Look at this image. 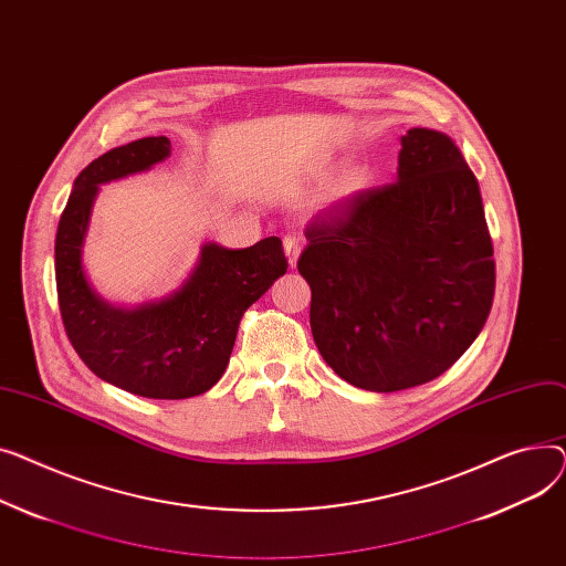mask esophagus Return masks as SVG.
<instances>
[{
	"label": "esophagus",
	"instance_id": "34e87169",
	"mask_svg": "<svg viewBox=\"0 0 566 566\" xmlns=\"http://www.w3.org/2000/svg\"><path fill=\"white\" fill-rule=\"evenodd\" d=\"M283 249H285L290 268H294L298 253H302V240H298L296 235H285V238H283Z\"/></svg>",
	"mask_w": 566,
	"mask_h": 566
}]
</instances>
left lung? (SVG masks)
<instances>
[{
    "instance_id": "obj_1",
    "label": "left lung",
    "mask_w": 566,
    "mask_h": 566,
    "mask_svg": "<svg viewBox=\"0 0 566 566\" xmlns=\"http://www.w3.org/2000/svg\"><path fill=\"white\" fill-rule=\"evenodd\" d=\"M322 358L356 388L392 392L443 375L489 317L493 244L480 185L443 132L411 127L397 180L354 193L306 228Z\"/></svg>"
}]
</instances>
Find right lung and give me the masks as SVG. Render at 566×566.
<instances>
[{
  "label": "right lung",
  "mask_w": 566,
  "mask_h": 566,
  "mask_svg": "<svg viewBox=\"0 0 566 566\" xmlns=\"http://www.w3.org/2000/svg\"><path fill=\"white\" fill-rule=\"evenodd\" d=\"M169 155V139L146 137L93 159L75 178L54 242L59 308L75 352L103 381L150 400H187L210 390L226 373L244 311L287 272L279 238L249 249L208 242L174 294L135 308L105 302L82 264L97 189Z\"/></svg>",
  "instance_id": "obj_1"
}]
</instances>
